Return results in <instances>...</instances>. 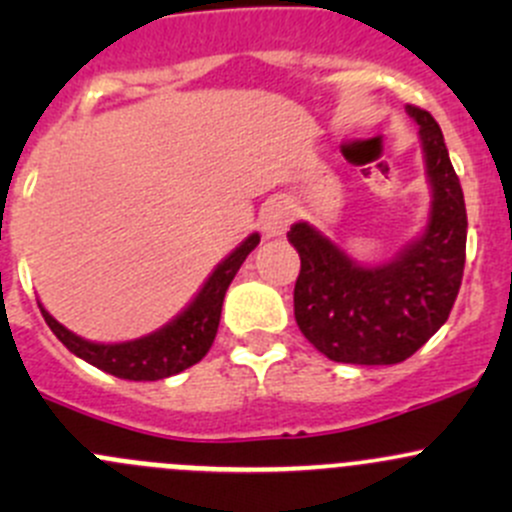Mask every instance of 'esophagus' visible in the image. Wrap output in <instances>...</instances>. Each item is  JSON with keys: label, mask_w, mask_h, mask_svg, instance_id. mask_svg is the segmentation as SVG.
Here are the masks:
<instances>
[{"label": "esophagus", "mask_w": 512, "mask_h": 512, "mask_svg": "<svg viewBox=\"0 0 512 512\" xmlns=\"http://www.w3.org/2000/svg\"><path fill=\"white\" fill-rule=\"evenodd\" d=\"M289 223H292V210L282 200H272L262 208L260 213V227L265 232V237H280L285 235Z\"/></svg>", "instance_id": "esophagus-1"}]
</instances>
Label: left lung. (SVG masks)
I'll return each instance as SVG.
<instances>
[{
  "label": "left lung",
  "mask_w": 512,
  "mask_h": 512,
  "mask_svg": "<svg viewBox=\"0 0 512 512\" xmlns=\"http://www.w3.org/2000/svg\"><path fill=\"white\" fill-rule=\"evenodd\" d=\"M418 123L431 210L421 235L384 265H359L309 223L287 237L299 252L294 319L327 359L342 364H399L446 324L466 265V203L443 133L423 108Z\"/></svg>",
  "instance_id": "1"
}]
</instances>
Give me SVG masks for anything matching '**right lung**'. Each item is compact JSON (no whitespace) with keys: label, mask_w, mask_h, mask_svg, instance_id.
Listing matches in <instances>:
<instances>
[{"label":"right lung","mask_w":512,"mask_h":512,"mask_svg":"<svg viewBox=\"0 0 512 512\" xmlns=\"http://www.w3.org/2000/svg\"><path fill=\"white\" fill-rule=\"evenodd\" d=\"M260 245V235L252 232L250 237L240 242L230 255L220 262L213 270V275L205 280L200 292L195 294L193 302L183 309L175 319H170L165 327L158 332L146 334L141 339L121 344H101L89 342V339L79 337L64 324L56 322L44 304L39 302L41 314H44L46 324L51 332L56 334L61 344L76 354L79 359L89 361L96 369L106 371V374L118 376V379L128 381H158L168 379V376L180 374L188 366L198 364L205 354L213 347V339L218 334L220 312H223V299L227 287H230L232 277L237 275L245 257L250 255L255 247Z\"/></svg>","instance_id":"1"}]
</instances>
